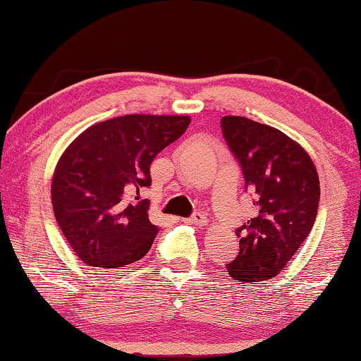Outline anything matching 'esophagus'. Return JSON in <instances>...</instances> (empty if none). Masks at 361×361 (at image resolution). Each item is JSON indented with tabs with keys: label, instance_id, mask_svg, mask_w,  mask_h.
<instances>
[{
	"label": "esophagus",
	"instance_id": "esophagus-1",
	"mask_svg": "<svg viewBox=\"0 0 361 361\" xmlns=\"http://www.w3.org/2000/svg\"><path fill=\"white\" fill-rule=\"evenodd\" d=\"M186 221L191 224H195V226H205L207 223H209V219H207V216L202 215V213H194V215L189 216Z\"/></svg>",
	"mask_w": 361,
	"mask_h": 361
}]
</instances>
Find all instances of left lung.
<instances>
[{"instance_id": "left-lung-1", "label": "left lung", "mask_w": 361, "mask_h": 361, "mask_svg": "<svg viewBox=\"0 0 361 361\" xmlns=\"http://www.w3.org/2000/svg\"><path fill=\"white\" fill-rule=\"evenodd\" d=\"M221 130L256 205L255 218L235 229L240 250L226 267L239 282H262L282 272L312 231L319 173L302 146L271 126L224 116Z\"/></svg>"}]
</instances>
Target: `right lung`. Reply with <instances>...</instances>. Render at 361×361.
Returning <instances> with one entry per match:
<instances>
[{"label": "right lung", "instance_id": "add662e5", "mask_svg": "<svg viewBox=\"0 0 361 361\" xmlns=\"http://www.w3.org/2000/svg\"><path fill=\"white\" fill-rule=\"evenodd\" d=\"M189 122V116H119L85 129L65 149L52 176L54 215L85 264L118 269L149 252L159 229L140 191L151 186V162Z\"/></svg>", "mask_w": 361, "mask_h": 361}]
</instances>
